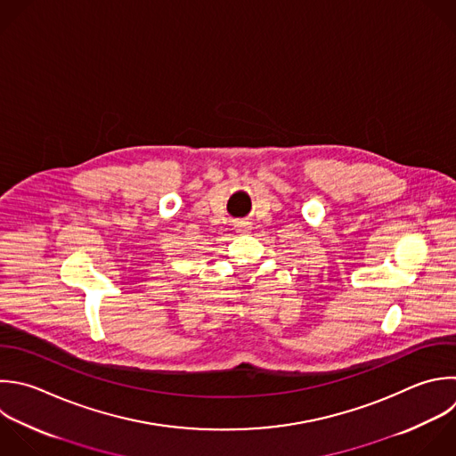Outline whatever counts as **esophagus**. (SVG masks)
Returning a JSON list of instances; mask_svg holds the SVG:
<instances>
[{
  "mask_svg": "<svg viewBox=\"0 0 456 456\" xmlns=\"http://www.w3.org/2000/svg\"><path fill=\"white\" fill-rule=\"evenodd\" d=\"M237 232L239 233H248L249 232V223H237Z\"/></svg>",
  "mask_w": 456,
  "mask_h": 456,
  "instance_id": "34e87169",
  "label": "esophagus"
}]
</instances>
